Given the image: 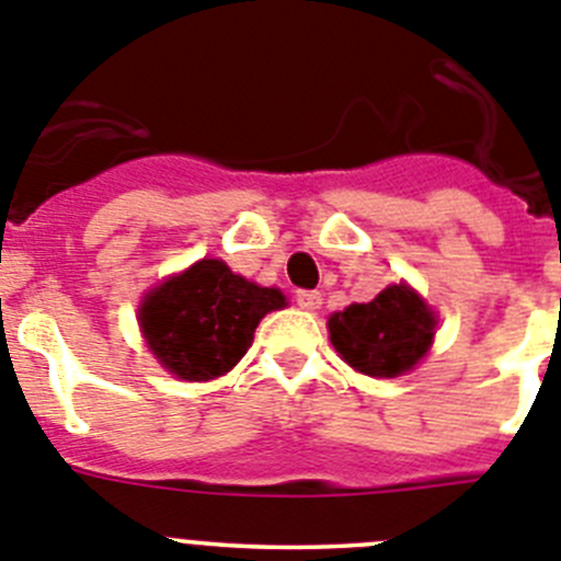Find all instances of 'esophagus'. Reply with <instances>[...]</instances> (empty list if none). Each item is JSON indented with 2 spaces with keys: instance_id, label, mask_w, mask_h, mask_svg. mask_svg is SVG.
Listing matches in <instances>:
<instances>
[{
  "instance_id": "esophagus-1",
  "label": "esophagus",
  "mask_w": 561,
  "mask_h": 561,
  "mask_svg": "<svg viewBox=\"0 0 561 561\" xmlns=\"http://www.w3.org/2000/svg\"><path fill=\"white\" fill-rule=\"evenodd\" d=\"M296 305L301 310H318L321 307V293L318 290H296Z\"/></svg>"
}]
</instances>
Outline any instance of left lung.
Wrapping results in <instances>:
<instances>
[{"instance_id": "8db88e82", "label": "left lung", "mask_w": 561, "mask_h": 561, "mask_svg": "<svg viewBox=\"0 0 561 561\" xmlns=\"http://www.w3.org/2000/svg\"><path fill=\"white\" fill-rule=\"evenodd\" d=\"M436 316L405 285H388L371 301L350 305L330 318L337 355L371 377H397L431 350Z\"/></svg>"}]
</instances>
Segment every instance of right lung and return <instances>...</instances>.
<instances>
[{"label": "right lung", "mask_w": 561, "mask_h": 561, "mask_svg": "<svg viewBox=\"0 0 561 561\" xmlns=\"http://www.w3.org/2000/svg\"><path fill=\"white\" fill-rule=\"evenodd\" d=\"M285 307L274 287L231 274L226 262L201 260L145 299L139 324L150 352L181 380L226 375L249 352L260 318Z\"/></svg>", "instance_id": "add662e5"}]
</instances>
